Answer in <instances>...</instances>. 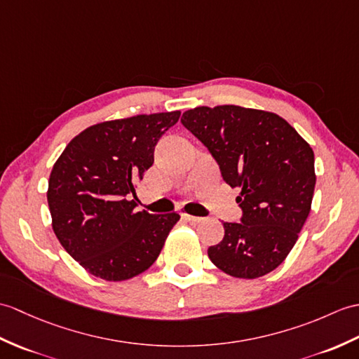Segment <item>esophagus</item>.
I'll return each instance as SVG.
<instances>
[{
  "label": "esophagus",
  "instance_id": "obj_1",
  "mask_svg": "<svg viewBox=\"0 0 359 359\" xmlns=\"http://www.w3.org/2000/svg\"><path fill=\"white\" fill-rule=\"evenodd\" d=\"M182 219L189 222V223H200V222L203 220L202 217H196V215H189V214H185V212L182 214Z\"/></svg>",
  "mask_w": 359,
  "mask_h": 359
}]
</instances>
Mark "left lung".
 Listing matches in <instances>:
<instances>
[{
    "instance_id": "1",
    "label": "left lung",
    "mask_w": 359,
    "mask_h": 359,
    "mask_svg": "<svg viewBox=\"0 0 359 359\" xmlns=\"http://www.w3.org/2000/svg\"><path fill=\"white\" fill-rule=\"evenodd\" d=\"M180 122L217 162L223 180L240 188V223L224 222L210 260L236 278H258L283 263L311 212L315 157L278 114L238 105L197 107Z\"/></svg>"
}]
</instances>
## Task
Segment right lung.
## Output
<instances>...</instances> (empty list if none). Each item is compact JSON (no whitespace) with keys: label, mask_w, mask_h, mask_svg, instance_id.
<instances>
[{"label":"right lung","mask_w":359,"mask_h":359,"mask_svg":"<svg viewBox=\"0 0 359 359\" xmlns=\"http://www.w3.org/2000/svg\"><path fill=\"white\" fill-rule=\"evenodd\" d=\"M180 111L91 125L53 165L47 202L62 248L107 281L147 271L180 215L136 211L135 183L154 162V147ZM137 200V198H136Z\"/></svg>","instance_id":"right-lung-1"}]
</instances>
